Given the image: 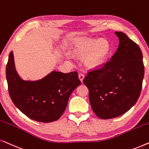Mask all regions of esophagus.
<instances>
[{
    "label": "esophagus",
    "instance_id": "1",
    "mask_svg": "<svg viewBox=\"0 0 149 149\" xmlns=\"http://www.w3.org/2000/svg\"><path fill=\"white\" fill-rule=\"evenodd\" d=\"M78 78H79V79H80V80L81 81V82H82L83 80H84V76L82 74V73H79Z\"/></svg>",
    "mask_w": 149,
    "mask_h": 149
}]
</instances>
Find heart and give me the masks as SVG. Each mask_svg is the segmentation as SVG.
<instances>
[{
	"instance_id": "1",
	"label": "heart",
	"mask_w": 149,
	"mask_h": 149,
	"mask_svg": "<svg viewBox=\"0 0 149 149\" xmlns=\"http://www.w3.org/2000/svg\"><path fill=\"white\" fill-rule=\"evenodd\" d=\"M70 52L73 56L83 58L86 69H95L106 62L110 53V45L106 39L82 37L73 43Z\"/></svg>"
}]
</instances>
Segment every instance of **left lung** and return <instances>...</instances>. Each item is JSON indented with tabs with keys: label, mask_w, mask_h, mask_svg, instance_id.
Returning a JSON list of instances; mask_svg holds the SVG:
<instances>
[{
	"label": "left lung",
	"mask_w": 149,
	"mask_h": 149,
	"mask_svg": "<svg viewBox=\"0 0 149 149\" xmlns=\"http://www.w3.org/2000/svg\"><path fill=\"white\" fill-rule=\"evenodd\" d=\"M115 35L119 45L110 61L88 73L83 80L88 88L92 110L102 119L118 117L130 110L139 98L144 78L140 47L124 33Z\"/></svg>",
	"instance_id": "1"
}]
</instances>
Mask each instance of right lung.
Wrapping results in <instances>:
<instances>
[{
	"instance_id": "right-lung-1",
	"label": "right lung",
	"mask_w": 149,
	"mask_h": 149,
	"mask_svg": "<svg viewBox=\"0 0 149 149\" xmlns=\"http://www.w3.org/2000/svg\"><path fill=\"white\" fill-rule=\"evenodd\" d=\"M6 78L15 106L29 118L42 123L58 120L71 94L81 84L76 71L65 73L53 70L39 80H23L15 69L13 51L9 55Z\"/></svg>"
}]
</instances>
